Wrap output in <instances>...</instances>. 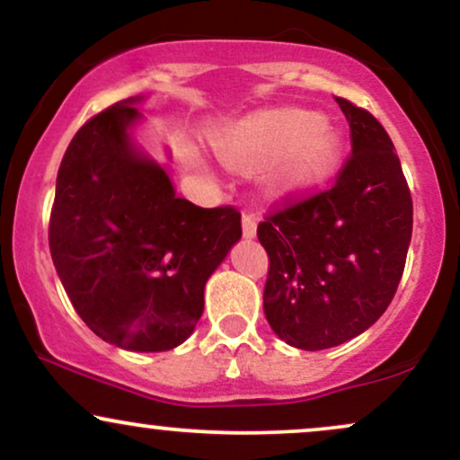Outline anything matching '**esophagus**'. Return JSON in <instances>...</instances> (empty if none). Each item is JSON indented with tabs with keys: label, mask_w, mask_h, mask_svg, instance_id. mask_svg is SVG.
Instances as JSON below:
<instances>
[{
	"label": "esophagus",
	"mask_w": 460,
	"mask_h": 460,
	"mask_svg": "<svg viewBox=\"0 0 460 460\" xmlns=\"http://www.w3.org/2000/svg\"><path fill=\"white\" fill-rule=\"evenodd\" d=\"M242 234L244 237H255L257 235V216L255 214H242Z\"/></svg>",
	"instance_id": "34e87169"
}]
</instances>
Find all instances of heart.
Masks as SVG:
<instances>
[{"label": "heart", "mask_w": 460, "mask_h": 460, "mask_svg": "<svg viewBox=\"0 0 460 460\" xmlns=\"http://www.w3.org/2000/svg\"><path fill=\"white\" fill-rule=\"evenodd\" d=\"M216 155L235 168H257L263 181L279 192H298L335 171L344 140L320 114L305 110H260L216 125L208 131ZM190 160L205 168L197 149Z\"/></svg>", "instance_id": "b5f03b06"}]
</instances>
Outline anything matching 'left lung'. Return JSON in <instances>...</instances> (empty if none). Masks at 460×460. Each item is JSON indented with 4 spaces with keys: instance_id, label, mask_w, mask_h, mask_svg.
I'll return each mask as SVG.
<instances>
[{
    "instance_id": "left-lung-1",
    "label": "left lung",
    "mask_w": 460,
    "mask_h": 460,
    "mask_svg": "<svg viewBox=\"0 0 460 460\" xmlns=\"http://www.w3.org/2000/svg\"><path fill=\"white\" fill-rule=\"evenodd\" d=\"M352 157L335 186L257 226L270 257L263 314L285 344L326 350L361 335L392 303L413 231V200L387 131L337 99Z\"/></svg>"
}]
</instances>
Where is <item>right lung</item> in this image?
Instances as JSON below:
<instances>
[{
    "mask_svg": "<svg viewBox=\"0 0 460 460\" xmlns=\"http://www.w3.org/2000/svg\"><path fill=\"white\" fill-rule=\"evenodd\" d=\"M138 97L73 136L56 179L49 248L79 318L131 352L172 350L197 329L205 283L240 242V212L177 197L136 140Z\"/></svg>",
    "mask_w": 460,
    "mask_h": 460,
    "instance_id": "obj_1",
    "label": "right lung"
}]
</instances>
